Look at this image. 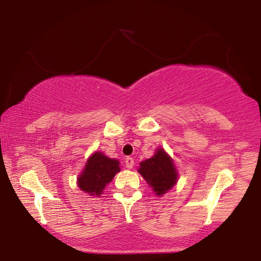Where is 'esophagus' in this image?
Returning <instances> with one entry per match:
<instances>
[{
  "mask_svg": "<svg viewBox=\"0 0 261 261\" xmlns=\"http://www.w3.org/2000/svg\"><path fill=\"white\" fill-rule=\"evenodd\" d=\"M124 164H126V166L128 167V169H133L134 159L132 158V156H127V158L124 159Z\"/></svg>",
  "mask_w": 261,
  "mask_h": 261,
  "instance_id": "obj_1",
  "label": "esophagus"
}]
</instances>
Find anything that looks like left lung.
<instances>
[{
    "mask_svg": "<svg viewBox=\"0 0 261 261\" xmlns=\"http://www.w3.org/2000/svg\"><path fill=\"white\" fill-rule=\"evenodd\" d=\"M138 171L158 196L169 191L178 179L173 160L163 148H158L152 158L140 163Z\"/></svg>",
    "mask_w": 261,
    "mask_h": 261,
    "instance_id": "8db88e82",
    "label": "left lung"
}]
</instances>
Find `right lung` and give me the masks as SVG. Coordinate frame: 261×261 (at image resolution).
I'll list each match as a JSON object with an SVG mask.
<instances>
[{
    "instance_id": "obj_1",
    "label": "right lung",
    "mask_w": 261,
    "mask_h": 261,
    "mask_svg": "<svg viewBox=\"0 0 261 261\" xmlns=\"http://www.w3.org/2000/svg\"><path fill=\"white\" fill-rule=\"evenodd\" d=\"M119 165V160L110 159L101 152H95L88 159L83 172L78 177V187L90 196H99L106 185L110 183L120 171Z\"/></svg>"
}]
</instances>
